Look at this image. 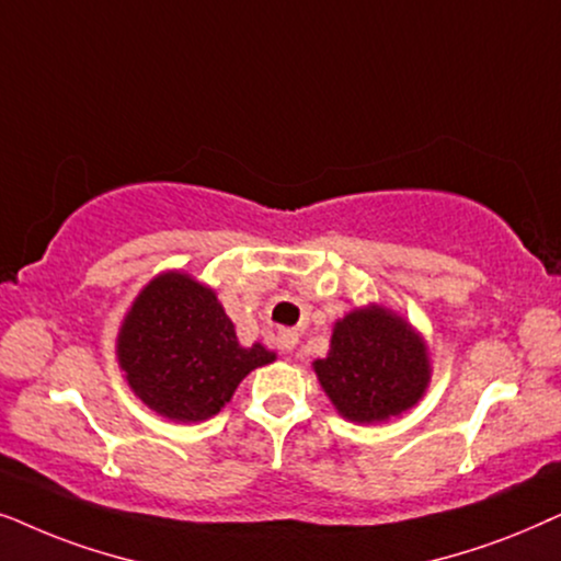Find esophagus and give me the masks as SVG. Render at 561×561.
<instances>
[{"label": "esophagus", "mask_w": 561, "mask_h": 561, "mask_svg": "<svg viewBox=\"0 0 561 561\" xmlns=\"http://www.w3.org/2000/svg\"><path fill=\"white\" fill-rule=\"evenodd\" d=\"M295 343H297V331H282L279 333V346H282V351H293L295 348Z\"/></svg>", "instance_id": "esophagus-1"}]
</instances>
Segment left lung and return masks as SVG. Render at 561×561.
<instances>
[{
	"mask_svg": "<svg viewBox=\"0 0 561 561\" xmlns=\"http://www.w3.org/2000/svg\"><path fill=\"white\" fill-rule=\"evenodd\" d=\"M316 375L335 410L356 423L405 413L428 385V354L405 320L385 308L354 310L333 328Z\"/></svg>",
	"mask_w": 561,
	"mask_h": 561,
	"instance_id": "obj_1",
	"label": "left lung"
}]
</instances>
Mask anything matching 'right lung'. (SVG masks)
Returning <instances> with one entry per match:
<instances>
[{
  "label": "right lung",
  "mask_w": 561,
  "mask_h": 561,
  "mask_svg": "<svg viewBox=\"0 0 561 561\" xmlns=\"http://www.w3.org/2000/svg\"><path fill=\"white\" fill-rule=\"evenodd\" d=\"M117 358L133 392L171 421H205L233 398L251 369L274 362L261 343L243 348L213 289L186 274L148 285L117 335Z\"/></svg>",
  "instance_id": "1"
}]
</instances>
